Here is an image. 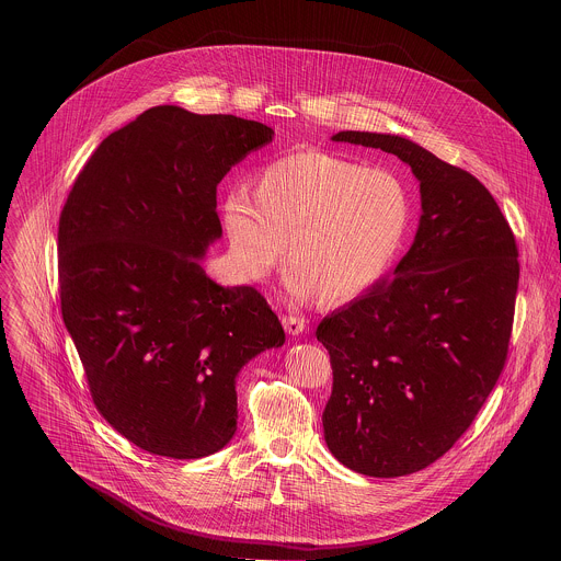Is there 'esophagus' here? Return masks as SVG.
<instances>
[{
  "label": "esophagus",
  "instance_id": "1",
  "mask_svg": "<svg viewBox=\"0 0 561 561\" xmlns=\"http://www.w3.org/2000/svg\"><path fill=\"white\" fill-rule=\"evenodd\" d=\"M283 325H285V330H287L289 334H300V332H305V328H307V320L300 318V316H285V318H283Z\"/></svg>",
  "mask_w": 561,
  "mask_h": 561
}]
</instances>
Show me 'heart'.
I'll return each mask as SVG.
<instances>
[{
    "instance_id": "heart-1",
    "label": "heart",
    "mask_w": 561,
    "mask_h": 561,
    "mask_svg": "<svg viewBox=\"0 0 561 561\" xmlns=\"http://www.w3.org/2000/svg\"><path fill=\"white\" fill-rule=\"evenodd\" d=\"M222 225L245 278H265L289 240V289L343 302L393 261L410 225V194L387 168L300 151L261 165L254 194L227 192Z\"/></svg>"
}]
</instances>
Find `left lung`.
<instances>
[{"label": "left lung", "mask_w": 561, "mask_h": 561, "mask_svg": "<svg viewBox=\"0 0 561 561\" xmlns=\"http://www.w3.org/2000/svg\"><path fill=\"white\" fill-rule=\"evenodd\" d=\"M405 161L421 190L414 241L365 296L323 318L332 393L325 445L369 478L416 473L471 427L505 358L518 289V248L480 181L391 134L339 131Z\"/></svg>", "instance_id": "1"}]
</instances>
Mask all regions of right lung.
<instances>
[{"label":"right lung","mask_w":561,"mask_h":561,"mask_svg":"<svg viewBox=\"0 0 561 561\" xmlns=\"http://www.w3.org/2000/svg\"><path fill=\"white\" fill-rule=\"evenodd\" d=\"M272 136L233 114L151 107L96 147L62 207V320L96 410L149 454L220 451L238 430L241 367L285 343L254 287L201 267L222 236L218 183Z\"/></svg>","instance_id":"obj_1"}]
</instances>
